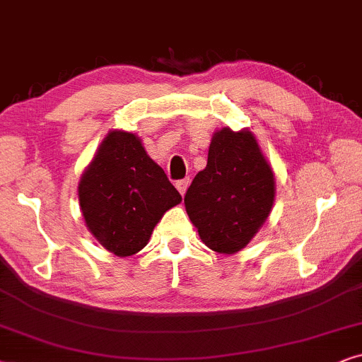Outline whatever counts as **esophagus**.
Masks as SVG:
<instances>
[{"instance_id":"1","label":"esophagus","mask_w":362,"mask_h":362,"mask_svg":"<svg viewBox=\"0 0 362 362\" xmlns=\"http://www.w3.org/2000/svg\"><path fill=\"white\" fill-rule=\"evenodd\" d=\"M189 185H190V178H184V180H178L177 184H175L177 190L180 192V195H185V192H187V189H189Z\"/></svg>"}]
</instances>
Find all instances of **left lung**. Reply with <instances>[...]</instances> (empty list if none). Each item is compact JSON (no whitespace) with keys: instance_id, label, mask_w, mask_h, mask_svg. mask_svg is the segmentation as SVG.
Returning <instances> with one entry per match:
<instances>
[{"instance_id":"8db88e82","label":"left lung","mask_w":362,"mask_h":362,"mask_svg":"<svg viewBox=\"0 0 362 362\" xmlns=\"http://www.w3.org/2000/svg\"><path fill=\"white\" fill-rule=\"evenodd\" d=\"M274 172L250 129L214 132L209 160L184 204L199 237L216 253L233 255L252 242L272 214Z\"/></svg>"}]
</instances>
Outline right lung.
<instances>
[{
    "mask_svg": "<svg viewBox=\"0 0 362 362\" xmlns=\"http://www.w3.org/2000/svg\"><path fill=\"white\" fill-rule=\"evenodd\" d=\"M77 197L88 230L120 258L141 252L163 214L182 202L141 137L119 129L104 137L86 167Z\"/></svg>",
    "mask_w": 362,
    "mask_h": 362,
    "instance_id": "add662e5",
    "label": "right lung"
}]
</instances>
